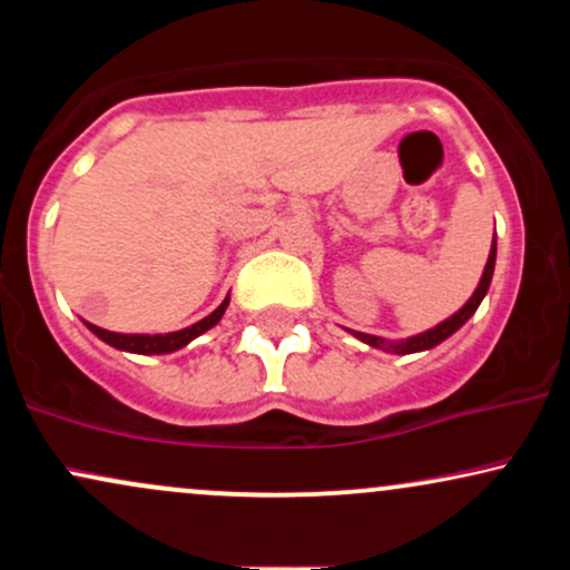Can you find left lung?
I'll return each instance as SVG.
<instances>
[{
    "label": "left lung",
    "instance_id": "left-lung-1",
    "mask_svg": "<svg viewBox=\"0 0 570 570\" xmlns=\"http://www.w3.org/2000/svg\"><path fill=\"white\" fill-rule=\"evenodd\" d=\"M493 271H495V238H493V246H490L485 271H482V278H480V284H476L474 294L466 299V305H463L461 311H455L450 318H444V322L431 326V330L421 332V335H412V337H404V340H385V337H377V335H367V332H351V330L348 332L356 340H362V343L372 345V348H381L385 353H396V356H407V353H421V351L434 348V345L444 343V340L453 335V332L461 330V326L474 316L476 307H480V303L485 299V294L490 289Z\"/></svg>",
    "mask_w": 570,
    "mask_h": 570
}]
</instances>
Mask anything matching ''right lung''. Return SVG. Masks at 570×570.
<instances>
[{
    "mask_svg": "<svg viewBox=\"0 0 570 570\" xmlns=\"http://www.w3.org/2000/svg\"><path fill=\"white\" fill-rule=\"evenodd\" d=\"M227 305H230V294H227L225 299H222V305L217 311L208 313L206 318H200V322L185 326V330H176V332H166V335H126V332H109V330H101V326L96 324H88L90 332L98 340H104L107 345H112L117 351H128V353H141V356H153V353H174L179 348H185V345L193 343L195 337H200L203 332H208L212 326L219 324V318L225 316Z\"/></svg>",
    "mask_w": 570,
    "mask_h": 570,
    "instance_id": "right-lung-1",
    "label": "right lung"
}]
</instances>
